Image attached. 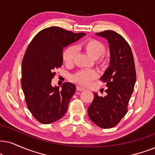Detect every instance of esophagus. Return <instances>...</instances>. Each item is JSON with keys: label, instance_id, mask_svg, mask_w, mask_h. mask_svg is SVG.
<instances>
[{"label": "esophagus", "instance_id": "1", "mask_svg": "<svg viewBox=\"0 0 155 155\" xmlns=\"http://www.w3.org/2000/svg\"><path fill=\"white\" fill-rule=\"evenodd\" d=\"M76 89H77V91H84V90H85V89H84V87H80V86L76 87Z\"/></svg>", "mask_w": 155, "mask_h": 155}]
</instances>
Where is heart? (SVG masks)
I'll use <instances>...</instances> for the list:
<instances>
[{
  "label": "heart",
  "instance_id": "1",
  "mask_svg": "<svg viewBox=\"0 0 155 155\" xmlns=\"http://www.w3.org/2000/svg\"><path fill=\"white\" fill-rule=\"evenodd\" d=\"M81 48L92 58L95 59L96 64L100 68H105L107 64V58L102 56L105 51V46L97 39L89 38L84 41L80 46H70L66 48L62 53V59L66 65L74 64L76 55V48ZM98 74L95 70H81L72 76V79L76 83L87 86L91 81L97 79Z\"/></svg>",
  "mask_w": 155,
  "mask_h": 155
}]
</instances>
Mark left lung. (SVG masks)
<instances>
[{"label": "left lung", "instance_id": "obj_1", "mask_svg": "<svg viewBox=\"0 0 155 155\" xmlns=\"http://www.w3.org/2000/svg\"><path fill=\"white\" fill-rule=\"evenodd\" d=\"M96 34L107 39L109 45V66L101 78L108 89L104 97L94 93L88 115L97 126L109 129L118 124L127 113L136 82V71L130 45L120 34L110 30Z\"/></svg>", "mask_w": 155, "mask_h": 155}]
</instances>
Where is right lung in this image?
I'll list each match as a JSON object with an SVG mask.
<instances>
[{"label":"right lung","mask_w":155,"mask_h":155,"mask_svg":"<svg viewBox=\"0 0 155 155\" xmlns=\"http://www.w3.org/2000/svg\"><path fill=\"white\" fill-rule=\"evenodd\" d=\"M60 27L52 26L38 32L25 51L21 66V87L31 113L42 124H51L65 114L75 85L65 82L51 86L54 70L61 66L64 47L85 36Z\"/></svg>","instance_id":"right-lung-1"}]
</instances>
